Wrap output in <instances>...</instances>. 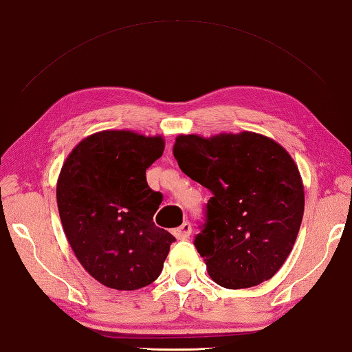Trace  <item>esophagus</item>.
Segmentation results:
<instances>
[{"mask_svg":"<svg viewBox=\"0 0 352 352\" xmlns=\"http://www.w3.org/2000/svg\"><path fill=\"white\" fill-rule=\"evenodd\" d=\"M173 234H175V237L179 240L187 239L188 235L192 234V224H190L188 221H184L179 228H176L175 230H173Z\"/></svg>","mask_w":352,"mask_h":352,"instance_id":"obj_1","label":"esophagus"}]
</instances>
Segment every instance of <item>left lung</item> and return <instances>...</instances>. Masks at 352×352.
<instances>
[{"mask_svg":"<svg viewBox=\"0 0 352 352\" xmlns=\"http://www.w3.org/2000/svg\"><path fill=\"white\" fill-rule=\"evenodd\" d=\"M173 154L182 173L212 193L193 241L210 278L224 289L273 278L304 214L301 175L290 154L254 132L179 135Z\"/></svg>","mask_w":352,"mask_h":352,"instance_id":"1","label":"left lung"}]
</instances>
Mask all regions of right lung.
<instances>
[{"label": "right lung", "mask_w": 352, "mask_h": 352, "mask_svg": "<svg viewBox=\"0 0 352 352\" xmlns=\"http://www.w3.org/2000/svg\"><path fill=\"white\" fill-rule=\"evenodd\" d=\"M162 137L102 131L68 155L57 181V207L74 256L115 290H137L159 278L176 239L154 224L162 193L146 170L164 153Z\"/></svg>", "instance_id": "right-lung-1"}]
</instances>
